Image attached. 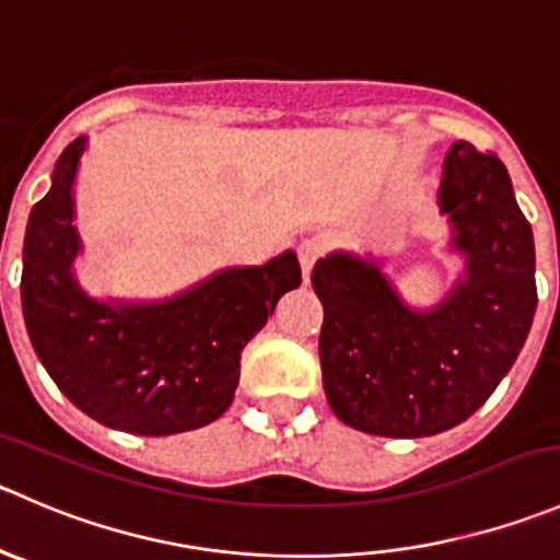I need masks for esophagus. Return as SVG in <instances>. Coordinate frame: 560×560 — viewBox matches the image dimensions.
<instances>
[{"label":"esophagus","instance_id":"34e87169","mask_svg":"<svg viewBox=\"0 0 560 560\" xmlns=\"http://www.w3.org/2000/svg\"><path fill=\"white\" fill-rule=\"evenodd\" d=\"M319 254H323V243L319 241H303L301 246H298V262H301L303 281H308V276H312V268H314V262L319 259Z\"/></svg>","mask_w":560,"mask_h":560}]
</instances>
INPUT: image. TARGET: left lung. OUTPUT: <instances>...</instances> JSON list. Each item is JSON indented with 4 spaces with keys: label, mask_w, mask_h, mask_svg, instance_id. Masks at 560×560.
Here are the masks:
<instances>
[{
    "label": "left lung",
    "mask_w": 560,
    "mask_h": 560,
    "mask_svg": "<svg viewBox=\"0 0 560 560\" xmlns=\"http://www.w3.org/2000/svg\"><path fill=\"white\" fill-rule=\"evenodd\" d=\"M441 213L463 273L430 308L410 306L388 257L317 259L319 363L330 410L358 432L430 438L463 424L517 361L536 314L534 232L495 155L454 142Z\"/></svg>",
    "instance_id": "1"
}]
</instances>
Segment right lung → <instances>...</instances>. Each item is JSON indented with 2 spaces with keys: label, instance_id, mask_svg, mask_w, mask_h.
<instances>
[{
  "label": "right lung",
  "instance_id": "right-lung-1",
  "mask_svg": "<svg viewBox=\"0 0 560 560\" xmlns=\"http://www.w3.org/2000/svg\"><path fill=\"white\" fill-rule=\"evenodd\" d=\"M86 136L59 155L24 235L21 308L57 388L97 424L130 435L199 430L235 399L241 352L284 292L301 284L295 252L224 268L159 301L92 298L75 279L81 237L73 186Z\"/></svg>",
  "mask_w": 560,
  "mask_h": 560
}]
</instances>
